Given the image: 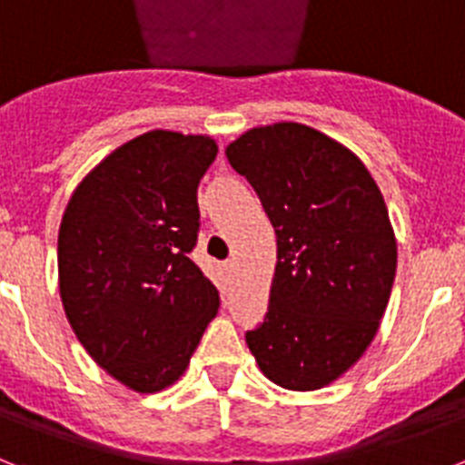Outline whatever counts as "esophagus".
Instances as JSON below:
<instances>
[{"label":"esophagus","instance_id":"esophagus-1","mask_svg":"<svg viewBox=\"0 0 465 465\" xmlns=\"http://www.w3.org/2000/svg\"><path fill=\"white\" fill-rule=\"evenodd\" d=\"M232 272H233V264H232V262H224V264H222V274H224L226 279L232 276Z\"/></svg>","mask_w":465,"mask_h":465}]
</instances>
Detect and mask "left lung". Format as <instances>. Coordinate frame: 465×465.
I'll list each match as a JSON object with an SVG mask.
<instances>
[{"label": "left lung", "instance_id": "obj_1", "mask_svg": "<svg viewBox=\"0 0 465 465\" xmlns=\"http://www.w3.org/2000/svg\"><path fill=\"white\" fill-rule=\"evenodd\" d=\"M226 158L276 232L269 312L245 342L272 383L326 388L366 352L388 307L397 241L383 193L350 148L300 123L252 127Z\"/></svg>", "mask_w": 465, "mask_h": 465}]
</instances>
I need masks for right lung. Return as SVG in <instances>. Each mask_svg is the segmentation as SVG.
<instances>
[{
    "mask_svg": "<svg viewBox=\"0 0 465 465\" xmlns=\"http://www.w3.org/2000/svg\"><path fill=\"white\" fill-rule=\"evenodd\" d=\"M208 134L153 130L82 179L58 229V291L89 357L134 392L186 371L220 292L189 252L198 239Z\"/></svg>",
    "mask_w": 465,
    "mask_h": 465,
    "instance_id": "1",
    "label": "right lung"
}]
</instances>
